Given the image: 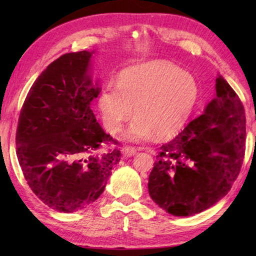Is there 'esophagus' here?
Listing matches in <instances>:
<instances>
[{"mask_svg":"<svg viewBox=\"0 0 256 256\" xmlns=\"http://www.w3.org/2000/svg\"><path fill=\"white\" fill-rule=\"evenodd\" d=\"M122 154L125 158H130L136 154V149L132 148V146H124L122 149Z\"/></svg>","mask_w":256,"mask_h":256,"instance_id":"esophagus-1","label":"esophagus"}]
</instances>
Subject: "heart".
Instances as JSON below:
<instances>
[{
  "label": "heart",
  "mask_w": 256,
  "mask_h": 256,
  "mask_svg": "<svg viewBox=\"0 0 256 256\" xmlns=\"http://www.w3.org/2000/svg\"><path fill=\"white\" fill-rule=\"evenodd\" d=\"M198 84L194 78L167 60H151L122 72L118 86H108L98 99L102 123L118 132L133 115L123 138L130 142L170 138L182 131L196 108Z\"/></svg>",
  "instance_id": "1"
}]
</instances>
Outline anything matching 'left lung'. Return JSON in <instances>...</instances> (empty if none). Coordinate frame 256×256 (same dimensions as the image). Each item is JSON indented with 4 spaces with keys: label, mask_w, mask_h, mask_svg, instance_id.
<instances>
[{
    "label": "left lung",
    "mask_w": 256,
    "mask_h": 256,
    "mask_svg": "<svg viewBox=\"0 0 256 256\" xmlns=\"http://www.w3.org/2000/svg\"><path fill=\"white\" fill-rule=\"evenodd\" d=\"M244 106L222 76L204 112L164 144L149 175L152 200L168 214L188 216L226 196L245 154Z\"/></svg>",
    "instance_id": "left-lung-1"
}]
</instances>
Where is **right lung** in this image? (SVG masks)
<instances>
[{"label": "right lung", "instance_id": "right-lung-1", "mask_svg": "<svg viewBox=\"0 0 256 256\" xmlns=\"http://www.w3.org/2000/svg\"><path fill=\"white\" fill-rule=\"evenodd\" d=\"M94 52L64 54L34 82L20 112L16 144L24 176L52 209L72 214L100 196L120 160V150L99 154L112 141L97 122L92 102Z\"/></svg>", "mask_w": 256, "mask_h": 256}]
</instances>
